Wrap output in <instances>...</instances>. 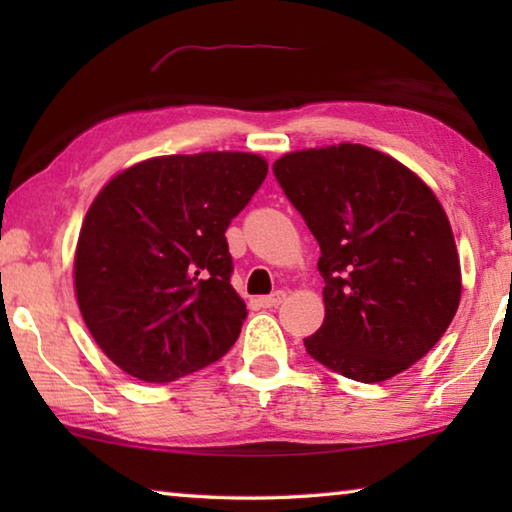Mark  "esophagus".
I'll return each mask as SVG.
<instances>
[{
  "mask_svg": "<svg viewBox=\"0 0 512 512\" xmlns=\"http://www.w3.org/2000/svg\"><path fill=\"white\" fill-rule=\"evenodd\" d=\"M282 300H284V291H275V293H271V296L259 298V305H262L264 309H271V307L282 305Z\"/></svg>",
  "mask_w": 512,
  "mask_h": 512,
  "instance_id": "1",
  "label": "esophagus"
}]
</instances>
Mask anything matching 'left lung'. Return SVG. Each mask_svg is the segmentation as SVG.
I'll use <instances>...</instances> for the list:
<instances>
[{
	"mask_svg": "<svg viewBox=\"0 0 512 512\" xmlns=\"http://www.w3.org/2000/svg\"><path fill=\"white\" fill-rule=\"evenodd\" d=\"M275 180L320 246L325 320L311 359L375 384L420 361L461 300V264L431 189L361 144L287 153Z\"/></svg>",
	"mask_w": 512,
	"mask_h": 512,
	"instance_id": "8db88e82",
	"label": "left lung"
}]
</instances>
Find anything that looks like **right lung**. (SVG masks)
Wrapping results in <instances>:
<instances>
[{"instance_id":"1","label":"right lung","mask_w":512,"mask_h":512,"mask_svg":"<svg viewBox=\"0 0 512 512\" xmlns=\"http://www.w3.org/2000/svg\"><path fill=\"white\" fill-rule=\"evenodd\" d=\"M253 153L162 155L94 198L74 257L76 298L106 357L167 384L219 361L248 316L232 289L230 221L262 187Z\"/></svg>"}]
</instances>
